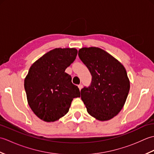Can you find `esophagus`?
I'll use <instances>...</instances> for the list:
<instances>
[{"instance_id": "esophagus-1", "label": "esophagus", "mask_w": 154, "mask_h": 154, "mask_svg": "<svg viewBox=\"0 0 154 154\" xmlns=\"http://www.w3.org/2000/svg\"><path fill=\"white\" fill-rule=\"evenodd\" d=\"M78 87H79V89L81 90V89H82V87H83V85H81V84L79 85H78Z\"/></svg>"}]
</instances>
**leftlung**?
<instances>
[{
	"label": "left lung",
	"mask_w": 154,
	"mask_h": 154,
	"mask_svg": "<svg viewBox=\"0 0 154 154\" xmlns=\"http://www.w3.org/2000/svg\"><path fill=\"white\" fill-rule=\"evenodd\" d=\"M78 55L92 75L91 85L81 90L87 112L99 120H110L122 110L130 91L125 68L99 48H83Z\"/></svg>",
	"instance_id": "8db88e82"
}]
</instances>
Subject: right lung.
Returning <instances> with one entry per match:
<instances>
[{
    "label": "right lung",
    "mask_w": 154,
    "mask_h": 154,
    "mask_svg": "<svg viewBox=\"0 0 154 154\" xmlns=\"http://www.w3.org/2000/svg\"><path fill=\"white\" fill-rule=\"evenodd\" d=\"M75 48H55L32 65L24 79L29 106L39 119L50 122L66 114L74 98L80 97L65 69L76 59Z\"/></svg>",
    "instance_id": "add662e5"
}]
</instances>
